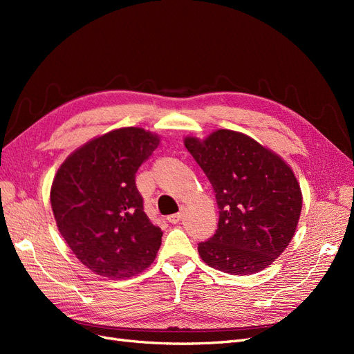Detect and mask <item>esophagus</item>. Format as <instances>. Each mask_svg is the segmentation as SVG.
I'll return each mask as SVG.
<instances>
[{"mask_svg": "<svg viewBox=\"0 0 354 354\" xmlns=\"http://www.w3.org/2000/svg\"><path fill=\"white\" fill-rule=\"evenodd\" d=\"M183 217H185V211H180L177 214H173V216H169L168 221L173 223V224H177V223H180L181 220H183Z\"/></svg>", "mask_w": 354, "mask_h": 354, "instance_id": "obj_1", "label": "esophagus"}]
</instances>
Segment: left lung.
Masks as SVG:
<instances>
[{
  "label": "left lung",
  "mask_w": 354,
  "mask_h": 354,
  "mask_svg": "<svg viewBox=\"0 0 354 354\" xmlns=\"http://www.w3.org/2000/svg\"><path fill=\"white\" fill-rule=\"evenodd\" d=\"M185 146L216 192L218 227L198 245L203 263L230 274L269 267L294 238L303 194L292 168L239 131L187 136Z\"/></svg>",
  "instance_id": "obj_1"
}]
</instances>
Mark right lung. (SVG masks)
Segmentation results:
<instances>
[{
	"mask_svg": "<svg viewBox=\"0 0 354 354\" xmlns=\"http://www.w3.org/2000/svg\"><path fill=\"white\" fill-rule=\"evenodd\" d=\"M159 142L140 127L116 128L73 151L53 178L57 229L95 274L128 279L156 259L162 232L143 211L136 173Z\"/></svg>",
	"mask_w": 354,
	"mask_h": 354,
	"instance_id": "right-lung-1",
	"label": "right lung"
}]
</instances>
